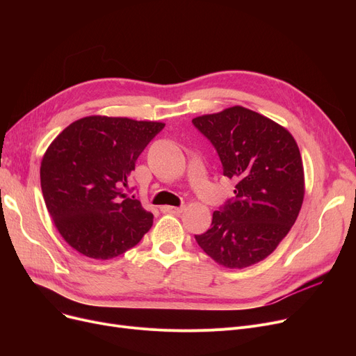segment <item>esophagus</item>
<instances>
[{"label":"esophagus","instance_id":"34e87169","mask_svg":"<svg viewBox=\"0 0 356 356\" xmlns=\"http://www.w3.org/2000/svg\"><path fill=\"white\" fill-rule=\"evenodd\" d=\"M161 212L163 213H175L179 215L183 212V208H177V207H161Z\"/></svg>","mask_w":356,"mask_h":356}]
</instances>
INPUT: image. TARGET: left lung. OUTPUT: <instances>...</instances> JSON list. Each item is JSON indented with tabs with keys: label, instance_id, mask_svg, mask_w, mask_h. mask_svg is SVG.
I'll list each match as a JSON object with an SVG mask.
<instances>
[{
	"label": "left lung",
	"instance_id": "obj_1",
	"mask_svg": "<svg viewBox=\"0 0 356 356\" xmlns=\"http://www.w3.org/2000/svg\"><path fill=\"white\" fill-rule=\"evenodd\" d=\"M216 148L235 197L213 212L211 228L195 235L218 264L245 268L267 258L289 234L305 197L300 149L289 131L244 106L192 120Z\"/></svg>",
	"mask_w": 356,
	"mask_h": 356
}]
</instances>
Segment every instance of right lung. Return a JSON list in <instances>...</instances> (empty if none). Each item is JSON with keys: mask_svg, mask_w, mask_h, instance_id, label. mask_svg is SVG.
<instances>
[{"mask_svg": "<svg viewBox=\"0 0 356 356\" xmlns=\"http://www.w3.org/2000/svg\"><path fill=\"white\" fill-rule=\"evenodd\" d=\"M163 122L92 115L54 138L40 165L46 208L67 244L95 259L136 247L153 213L128 197V177Z\"/></svg>", "mask_w": 356, "mask_h": 356, "instance_id": "right-lung-1", "label": "right lung"}]
</instances>
